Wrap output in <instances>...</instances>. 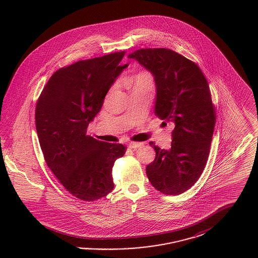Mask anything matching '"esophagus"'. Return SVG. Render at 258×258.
<instances>
[{
  "instance_id": "34e87169",
  "label": "esophagus",
  "mask_w": 258,
  "mask_h": 258,
  "mask_svg": "<svg viewBox=\"0 0 258 258\" xmlns=\"http://www.w3.org/2000/svg\"><path fill=\"white\" fill-rule=\"evenodd\" d=\"M142 145H143V143H141V142H131L128 144V147L131 149H137V148L141 147Z\"/></svg>"
}]
</instances>
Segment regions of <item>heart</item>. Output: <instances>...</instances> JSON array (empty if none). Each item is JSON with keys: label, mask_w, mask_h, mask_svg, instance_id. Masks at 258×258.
Instances as JSON below:
<instances>
[{"label": "heart", "mask_w": 258, "mask_h": 258, "mask_svg": "<svg viewBox=\"0 0 258 258\" xmlns=\"http://www.w3.org/2000/svg\"><path fill=\"white\" fill-rule=\"evenodd\" d=\"M127 84L135 89H145V88H154V78L152 74L143 72L135 74L132 78L127 80Z\"/></svg>", "instance_id": "heart-1"}]
</instances>
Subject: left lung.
I'll return each mask as SVG.
<instances>
[{
    "label": "left lung",
    "mask_w": 258,
    "mask_h": 258,
    "mask_svg": "<svg viewBox=\"0 0 258 258\" xmlns=\"http://www.w3.org/2000/svg\"><path fill=\"white\" fill-rule=\"evenodd\" d=\"M128 58L154 75L155 114L174 126L169 150L150 142L156 159L146 167L148 179L163 195H181L197 183L208 160L216 123L208 82L196 62L171 49L142 48Z\"/></svg>",
    "instance_id": "obj_1"
}]
</instances>
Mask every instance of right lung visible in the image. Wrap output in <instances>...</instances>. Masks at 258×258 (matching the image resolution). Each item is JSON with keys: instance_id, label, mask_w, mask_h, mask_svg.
<instances>
[{"instance_id": "1", "label": "right lung", "mask_w": 258, "mask_h": 258, "mask_svg": "<svg viewBox=\"0 0 258 258\" xmlns=\"http://www.w3.org/2000/svg\"><path fill=\"white\" fill-rule=\"evenodd\" d=\"M124 51L61 68L50 77L36 106V127L47 166L64 188L85 201L114 188L112 168L126 147L98 141L87 127L102 107Z\"/></svg>"}]
</instances>
